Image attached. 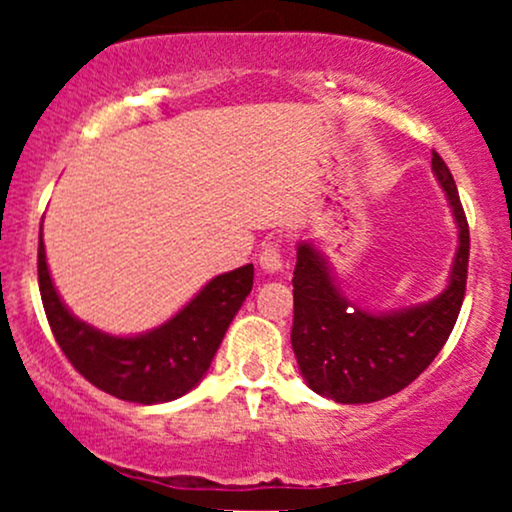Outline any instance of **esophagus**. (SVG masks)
I'll use <instances>...</instances> for the list:
<instances>
[{"instance_id": "1", "label": "esophagus", "mask_w": 512, "mask_h": 512, "mask_svg": "<svg viewBox=\"0 0 512 512\" xmlns=\"http://www.w3.org/2000/svg\"><path fill=\"white\" fill-rule=\"evenodd\" d=\"M260 267L267 274H279L281 269H284V260H281L279 245H274V243L264 245L260 252Z\"/></svg>"}]
</instances>
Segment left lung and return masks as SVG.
Masks as SVG:
<instances>
[{"instance_id": "obj_1", "label": "left lung", "mask_w": 512, "mask_h": 512, "mask_svg": "<svg viewBox=\"0 0 512 512\" xmlns=\"http://www.w3.org/2000/svg\"><path fill=\"white\" fill-rule=\"evenodd\" d=\"M457 228L445 289L426 303L373 310L349 301L313 240H298L293 269L291 346L303 380L320 397L368 404L414 383L448 342L467 286L469 228L455 180L438 154L431 161Z\"/></svg>"}]
</instances>
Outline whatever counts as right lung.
Returning <instances> with one entry per match:
<instances>
[{"instance_id":"obj_1","label":"right lung","mask_w":512,"mask_h":512,"mask_svg":"<svg viewBox=\"0 0 512 512\" xmlns=\"http://www.w3.org/2000/svg\"><path fill=\"white\" fill-rule=\"evenodd\" d=\"M252 264L219 274L170 320L139 334H110L79 320L52 284L43 231L38 284L57 344L98 390L137 404L173 402L202 383L223 334L252 291Z\"/></svg>"}]
</instances>
